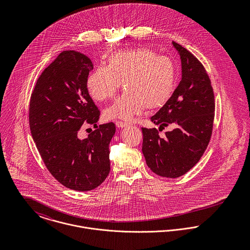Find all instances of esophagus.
<instances>
[{
	"label": "esophagus",
	"mask_w": 250,
	"mask_h": 250,
	"mask_svg": "<svg viewBox=\"0 0 250 250\" xmlns=\"http://www.w3.org/2000/svg\"><path fill=\"white\" fill-rule=\"evenodd\" d=\"M115 124H116L117 128H125V127L129 126V124L127 122H123V121H116Z\"/></svg>",
	"instance_id": "obj_1"
}]
</instances>
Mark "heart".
I'll return each mask as SVG.
<instances>
[{
	"mask_svg": "<svg viewBox=\"0 0 250 250\" xmlns=\"http://www.w3.org/2000/svg\"><path fill=\"white\" fill-rule=\"evenodd\" d=\"M126 91L105 110V116L132 119L144 107L158 109L171 98L176 84L173 62L147 48L121 50L108 57L107 66H100L86 80L90 96L97 101L112 98L120 87Z\"/></svg>",
	"mask_w": 250,
	"mask_h": 250,
	"instance_id": "1",
	"label": "heart"
}]
</instances>
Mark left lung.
<instances>
[{"label": "left lung", "mask_w": 250, "mask_h": 250, "mask_svg": "<svg viewBox=\"0 0 250 250\" xmlns=\"http://www.w3.org/2000/svg\"><path fill=\"white\" fill-rule=\"evenodd\" d=\"M172 44L180 55L182 78L170 100L151 121L159 130L169 125L175 129L161 138L156 128H142L146 164L167 178L184 175L199 162L210 142L214 117V91L204 66L186 48Z\"/></svg>", "instance_id": "obj_1"}]
</instances>
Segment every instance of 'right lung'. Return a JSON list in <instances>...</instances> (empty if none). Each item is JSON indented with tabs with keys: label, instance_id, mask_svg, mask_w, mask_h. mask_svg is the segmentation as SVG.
I'll return each instance as SVG.
<instances>
[{
	"label": "right lung",
	"instance_id": "1",
	"mask_svg": "<svg viewBox=\"0 0 250 250\" xmlns=\"http://www.w3.org/2000/svg\"><path fill=\"white\" fill-rule=\"evenodd\" d=\"M92 62L76 51H63L39 76L31 96L29 122L36 148L50 173L78 191L97 188L107 178L112 122L97 126L100 110L89 96L86 80ZM96 130L80 140L84 122Z\"/></svg>",
	"mask_w": 250,
	"mask_h": 250
}]
</instances>
